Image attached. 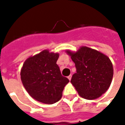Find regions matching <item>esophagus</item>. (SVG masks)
Masks as SVG:
<instances>
[{
    "label": "esophagus",
    "mask_w": 125,
    "mask_h": 125,
    "mask_svg": "<svg viewBox=\"0 0 125 125\" xmlns=\"http://www.w3.org/2000/svg\"><path fill=\"white\" fill-rule=\"evenodd\" d=\"M71 77H72V75H71V74H70L69 76H67V78H68V79H69V80H71Z\"/></svg>",
    "instance_id": "esophagus-1"
}]
</instances>
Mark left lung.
<instances>
[{
	"mask_svg": "<svg viewBox=\"0 0 125 125\" xmlns=\"http://www.w3.org/2000/svg\"><path fill=\"white\" fill-rule=\"evenodd\" d=\"M67 52L75 63L76 73L71 82L79 95L87 100L101 97L110 87L114 74L108 57L86 47H81L76 53Z\"/></svg>",
	"mask_w": 125,
	"mask_h": 125,
	"instance_id": "left-lung-1",
	"label": "left lung"
}]
</instances>
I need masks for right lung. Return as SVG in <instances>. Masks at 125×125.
I'll return each instance as SVG.
<instances>
[{
	"label": "right lung",
	"mask_w": 125,
	"mask_h": 125,
	"mask_svg": "<svg viewBox=\"0 0 125 125\" xmlns=\"http://www.w3.org/2000/svg\"><path fill=\"white\" fill-rule=\"evenodd\" d=\"M58 54L45 50L24 62L21 71L22 84L29 95L45 104L60 100L62 91L69 82L62 75L56 62Z\"/></svg>",
	"instance_id": "add662e5"
}]
</instances>
